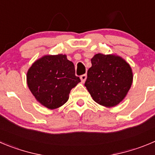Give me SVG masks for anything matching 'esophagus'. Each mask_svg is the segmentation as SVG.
<instances>
[{"mask_svg": "<svg viewBox=\"0 0 155 155\" xmlns=\"http://www.w3.org/2000/svg\"><path fill=\"white\" fill-rule=\"evenodd\" d=\"M80 78H81V81L84 83V82L85 81H86V79H87V75H86V74L81 75Z\"/></svg>", "mask_w": 155, "mask_h": 155, "instance_id": "esophagus-1", "label": "esophagus"}]
</instances>
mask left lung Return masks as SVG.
<instances>
[{
  "label": "left lung",
  "instance_id": "1",
  "mask_svg": "<svg viewBox=\"0 0 155 155\" xmlns=\"http://www.w3.org/2000/svg\"><path fill=\"white\" fill-rule=\"evenodd\" d=\"M91 64L84 85L93 100L107 107L118 104L132 84L130 65L120 57L102 54L91 58Z\"/></svg>",
  "mask_w": 155,
  "mask_h": 155
}]
</instances>
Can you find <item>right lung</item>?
<instances>
[{
	"label": "right lung",
	"mask_w": 155,
	"mask_h": 155,
	"mask_svg": "<svg viewBox=\"0 0 155 155\" xmlns=\"http://www.w3.org/2000/svg\"><path fill=\"white\" fill-rule=\"evenodd\" d=\"M81 81L74 65L66 55H46L32 64L27 74L28 87L35 98L49 109L68 101L71 90Z\"/></svg>",
	"instance_id": "obj_1"
}]
</instances>
